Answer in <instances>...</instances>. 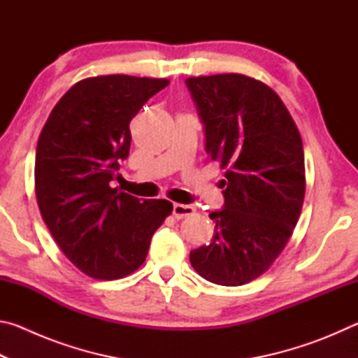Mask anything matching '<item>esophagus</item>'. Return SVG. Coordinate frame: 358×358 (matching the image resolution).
<instances>
[{"instance_id": "obj_1", "label": "esophagus", "mask_w": 358, "mask_h": 358, "mask_svg": "<svg viewBox=\"0 0 358 358\" xmlns=\"http://www.w3.org/2000/svg\"><path fill=\"white\" fill-rule=\"evenodd\" d=\"M196 213V208L191 207V205H183V203H173V216L177 220H181V217L186 216H192Z\"/></svg>"}]
</instances>
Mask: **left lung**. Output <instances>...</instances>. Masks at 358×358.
Here are the masks:
<instances>
[{"label": "left lung", "instance_id": "left-lung-1", "mask_svg": "<svg viewBox=\"0 0 358 358\" xmlns=\"http://www.w3.org/2000/svg\"><path fill=\"white\" fill-rule=\"evenodd\" d=\"M205 124L207 151L226 169L224 210L211 211V243L191 251L199 275L243 286L264 275L286 248L305 199L299 128L268 85L243 74L186 78Z\"/></svg>", "mask_w": 358, "mask_h": 358}]
</instances>
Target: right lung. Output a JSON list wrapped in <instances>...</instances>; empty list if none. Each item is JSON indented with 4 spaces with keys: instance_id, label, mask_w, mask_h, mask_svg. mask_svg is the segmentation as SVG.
Returning <instances> with one entry per match:
<instances>
[{
    "instance_id": "right-lung-1",
    "label": "right lung",
    "mask_w": 358,
    "mask_h": 358,
    "mask_svg": "<svg viewBox=\"0 0 358 358\" xmlns=\"http://www.w3.org/2000/svg\"><path fill=\"white\" fill-rule=\"evenodd\" d=\"M167 85L123 74L83 78L41 131L34 164L41 216L64 256L93 280L134 273L173 210L164 199L141 201L110 186L129 155L131 120Z\"/></svg>"
}]
</instances>
